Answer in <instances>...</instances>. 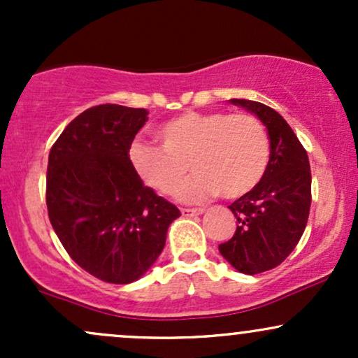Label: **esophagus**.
<instances>
[{"instance_id": "1", "label": "esophagus", "mask_w": 358, "mask_h": 358, "mask_svg": "<svg viewBox=\"0 0 358 358\" xmlns=\"http://www.w3.org/2000/svg\"><path fill=\"white\" fill-rule=\"evenodd\" d=\"M202 212H203L202 208H182L183 217H195V215H200Z\"/></svg>"}]
</instances>
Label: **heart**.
Listing matches in <instances>:
<instances>
[{
    "label": "heart",
    "mask_w": 358,
    "mask_h": 358,
    "mask_svg": "<svg viewBox=\"0 0 358 358\" xmlns=\"http://www.w3.org/2000/svg\"><path fill=\"white\" fill-rule=\"evenodd\" d=\"M162 146L133 143L129 163L148 187L173 196L190 168L196 175L185 185V202H205L222 192L239 199L256 188L269 165L271 146L264 126L248 113H188L156 129Z\"/></svg>",
    "instance_id": "b5f03b06"
}]
</instances>
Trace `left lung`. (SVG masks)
Wrapping results in <instances>:
<instances>
[{"mask_svg": "<svg viewBox=\"0 0 358 358\" xmlns=\"http://www.w3.org/2000/svg\"><path fill=\"white\" fill-rule=\"evenodd\" d=\"M231 102L256 114L266 126L271 156L257 187L229 205L237 229L219 250L239 273L259 274L281 264L305 232L311 205L310 162L281 114L256 101Z\"/></svg>", "mask_w": 358, "mask_h": 358, "instance_id": "obj_1", "label": "left lung"}]
</instances>
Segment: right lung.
Instances as JSON below:
<instances>
[{
	"mask_svg": "<svg viewBox=\"0 0 358 358\" xmlns=\"http://www.w3.org/2000/svg\"><path fill=\"white\" fill-rule=\"evenodd\" d=\"M146 109L94 106L64 129L48 155V219L62 245L89 274L129 285L165 248L180 210L146 187L129 148Z\"/></svg>",
	"mask_w": 358,
	"mask_h": 358,
	"instance_id": "1",
	"label": "right lung"
}]
</instances>
